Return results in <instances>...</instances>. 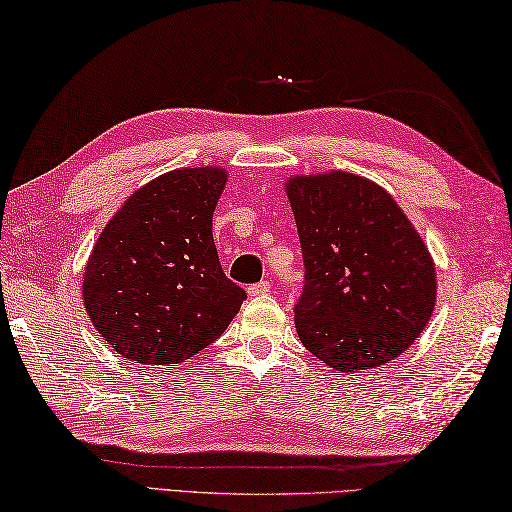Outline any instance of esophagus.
<instances>
[{
  "label": "esophagus",
  "mask_w": 512,
  "mask_h": 512,
  "mask_svg": "<svg viewBox=\"0 0 512 512\" xmlns=\"http://www.w3.org/2000/svg\"><path fill=\"white\" fill-rule=\"evenodd\" d=\"M269 292V283L267 281H260V283H254L247 287V294L249 296H260V294H267Z\"/></svg>",
  "instance_id": "34e87169"
}]
</instances>
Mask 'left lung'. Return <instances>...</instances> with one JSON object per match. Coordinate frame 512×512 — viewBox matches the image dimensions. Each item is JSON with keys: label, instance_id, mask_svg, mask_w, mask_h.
<instances>
[{"label": "left lung", "instance_id": "1", "mask_svg": "<svg viewBox=\"0 0 512 512\" xmlns=\"http://www.w3.org/2000/svg\"><path fill=\"white\" fill-rule=\"evenodd\" d=\"M303 249L296 332L323 363L368 370L417 341L435 310L428 247L388 191L332 171L287 185Z\"/></svg>", "mask_w": 512, "mask_h": 512}]
</instances>
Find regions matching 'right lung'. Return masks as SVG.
<instances>
[{"mask_svg":"<svg viewBox=\"0 0 512 512\" xmlns=\"http://www.w3.org/2000/svg\"><path fill=\"white\" fill-rule=\"evenodd\" d=\"M225 180L216 167L169 171L104 227L86 263L84 305L118 354L182 363L238 314L247 294L225 276L211 234Z\"/></svg>","mask_w":512,"mask_h":512,"instance_id":"1","label":"right lung"}]
</instances>
